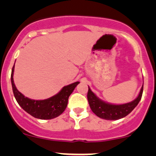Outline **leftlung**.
<instances>
[{
  "instance_id": "8db88e82",
  "label": "left lung",
  "mask_w": 156,
  "mask_h": 156,
  "mask_svg": "<svg viewBox=\"0 0 156 156\" xmlns=\"http://www.w3.org/2000/svg\"><path fill=\"white\" fill-rule=\"evenodd\" d=\"M144 84L138 97L130 103L121 105H114L106 103L96 96V94L88 87L87 100L90 107L93 112L99 118L106 120H118L127 116L137 106L142 97Z\"/></svg>"
}]
</instances>
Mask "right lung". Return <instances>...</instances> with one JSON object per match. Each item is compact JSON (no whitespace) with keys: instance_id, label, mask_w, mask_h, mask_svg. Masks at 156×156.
Segmentation results:
<instances>
[{"instance_id":"obj_1","label":"right lung","mask_w":156,"mask_h":156,"mask_svg":"<svg viewBox=\"0 0 156 156\" xmlns=\"http://www.w3.org/2000/svg\"><path fill=\"white\" fill-rule=\"evenodd\" d=\"M14 66L11 73V84L12 92L17 103L20 106L33 117L39 119H52L60 115L66 108L68 100L79 81L69 84L56 95L43 100H34L26 97L16 87L13 81Z\"/></svg>"}]
</instances>
